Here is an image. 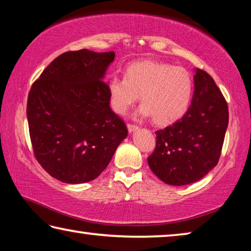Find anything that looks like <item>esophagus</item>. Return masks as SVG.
<instances>
[{
  "label": "esophagus",
  "mask_w": 251,
  "mask_h": 251,
  "mask_svg": "<svg viewBox=\"0 0 251 251\" xmlns=\"http://www.w3.org/2000/svg\"><path fill=\"white\" fill-rule=\"evenodd\" d=\"M127 128H128V131H134V130H137L138 129V126L137 125H135V124H127Z\"/></svg>",
  "instance_id": "34e87169"
}]
</instances>
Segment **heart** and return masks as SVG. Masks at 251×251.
Listing matches in <instances>:
<instances>
[{"label":"heart","instance_id":"obj_1","mask_svg":"<svg viewBox=\"0 0 251 251\" xmlns=\"http://www.w3.org/2000/svg\"><path fill=\"white\" fill-rule=\"evenodd\" d=\"M107 87L114 112L124 115L141 94L143 104L139 113L165 125L185 115L192 100L194 83L192 74L184 67L143 61L127 66L125 77H110Z\"/></svg>","mask_w":251,"mask_h":251}]
</instances>
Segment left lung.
I'll return each instance as SVG.
<instances>
[{"instance_id": "obj_1", "label": "left lung", "mask_w": 251, "mask_h": 251, "mask_svg": "<svg viewBox=\"0 0 251 251\" xmlns=\"http://www.w3.org/2000/svg\"><path fill=\"white\" fill-rule=\"evenodd\" d=\"M195 92L186 114L156 131L148 165L160 180L184 186L197 181L218 164L229 121L228 104L214 78L201 69L194 76Z\"/></svg>"}]
</instances>
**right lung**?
Here are the masks:
<instances>
[{"instance_id": "obj_1", "label": "right lung", "mask_w": 251, "mask_h": 251, "mask_svg": "<svg viewBox=\"0 0 251 251\" xmlns=\"http://www.w3.org/2000/svg\"><path fill=\"white\" fill-rule=\"evenodd\" d=\"M114 58V52H65L29 90L26 115L34 156L63 182L95 179L128 134L109 107L108 84L103 80Z\"/></svg>"}]
</instances>
